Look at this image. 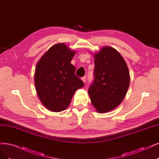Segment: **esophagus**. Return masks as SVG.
<instances>
[{"label":"esophagus","instance_id":"esophagus-1","mask_svg":"<svg viewBox=\"0 0 159 159\" xmlns=\"http://www.w3.org/2000/svg\"><path fill=\"white\" fill-rule=\"evenodd\" d=\"M81 79H82V80L84 82V83H85V82H86V76H83V77L81 78Z\"/></svg>","mask_w":159,"mask_h":159}]
</instances>
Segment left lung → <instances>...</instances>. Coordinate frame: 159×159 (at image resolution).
I'll use <instances>...</instances> for the list:
<instances>
[{"instance_id":"8db88e82","label":"left lung","mask_w":159,"mask_h":159,"mask_svg":"<svg viewBox=\"0 0 159 159\" xmlns=\"http://www.w3.org/2000/svg\"><path fill=\"white\" fill-rule=\"evenodd\" d=\"M94 58L93 80L88 92L98 112H108L124 99L130 84V73L124 59L112 47H103Z\"/></svg>"}]
</instances>
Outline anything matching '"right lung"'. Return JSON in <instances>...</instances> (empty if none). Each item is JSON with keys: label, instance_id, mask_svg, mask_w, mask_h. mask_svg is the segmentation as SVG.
<instances>
[{"label": "right lung", "instance_id": "obj_1", "mask_svg": "<svg viewBox=\"0 0 159 159\" xmlns=\"http://www.w3.org/2000/svg\"><path fill=\"white\" fill-rule=\"evenodd\" d=\"M75 52L63 43L52 46L38 61L34 84L38 96L51 111L60 112L70 103L76 90L84 84L70 64Z\"/></svg>", "mask_w": 159, "mask_h": 159}]
</instances>
